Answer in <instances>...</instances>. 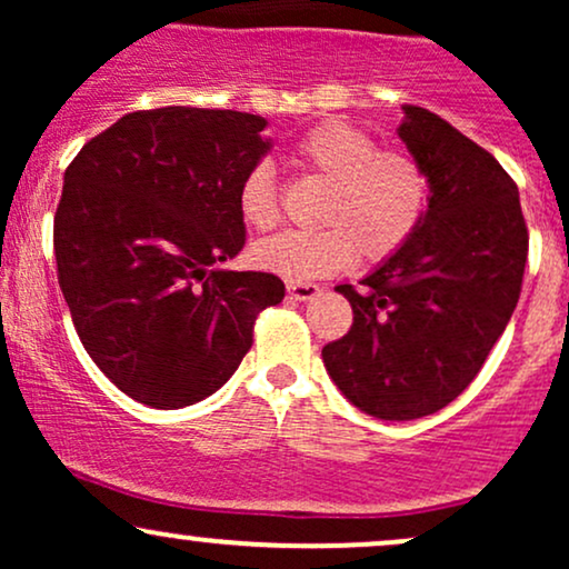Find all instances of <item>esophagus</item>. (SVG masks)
Segmentation results:
<instances>
[{
  "mask_svg": "<svg viewBox=\"0 0 569 569\" xmlns=\"http://www.w3.org/2000/svg\"><path fill=\"white\" fill-rule=\"evenodd\" d=\"M289 297L297 299V302H310V299H316L321 289H318L316 283H299V280H289Z\"/></svg>",
  "mask_w": 569,
  "mask_h": 569,
  "instance_id": "obj_1",
  "label": "esophagus"
}]
</instances>
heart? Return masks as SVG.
Returning <instances> with one entry per match:
<instances>
[{"label":"heart","mask_w":569,"mask_h":569,"mask_svg":"<svg viewBox=\"0 0 569 569\" xmlns=\"http://www.w3.org/2000/svg\"><path fill=\"white\" fill-rule=\"evenodd\" d=\"M293 158L331 181L321 208L326 227L259 240L251 257L267 272L312 280L345 270L356 253L361 262H382L426 219L430 202L426 168L401 149H380L363 128L342 120L318 122L293 141ZM238 213L259 232L278 224V181L270 160L253 162L246 171L238 187Z\"/></svg>","instance_id":"b5f03b06"}]
</instances>
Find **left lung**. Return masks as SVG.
I'll use <instances>...</instances> for the list:
<instances>
[{
  "label": "left lung",
  "mask_w": 569,
  "mask_h": 569,
  "mask_svg": "<svg viewBox=\"0 0 569 569\" xmlns=\"http://www.w3.org/2000/svg\"><path fill=\"white\" fill-rule=\"evenodd\" d=\"M401 109L398 139L430 179L428 213L361 289L337 286L352 326L321 352L342 396L380 420L433 415L471 385L511 321L530 243L500 162L443 117Z\"/></svg>",
  "instance_id": "8db88e82"
}]
</instances>
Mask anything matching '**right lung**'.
<instances>
[{
  "label": "right lung",
  "instance_id": "right-lung-1",
  "mask_svg": "<svg viewBox=\"0 0 569 569\" xmlns=\"http://www.w3.org/2000/svg\"><path fill=\"white\" fill-rule=\"evenodd\" d=\"M264 128L234 109L130 112L63 173L58 283L88 356L139 403L217 393L283 299L278 276L221 267L246 246L238 187L272 149Z\"/></svg>",
  "mask_w": 569,
  "mask_h": 569
}]
</instances>
